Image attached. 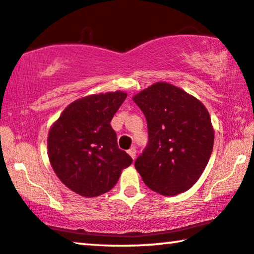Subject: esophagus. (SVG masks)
Listing matches in <instances>:
<instances>
[{
  "instance_id": "esophagus-1",
  "label": "esophagus",
  "mask_w": 254,
  "mask_h": 254,
  "mask_svg": "<svg viewBox=\"0 0 254 254\" xmlns=\"http://www.w3.org/2000/svg\"><path fill=\"white\" fill-rule=\"evenodd\" d=\"M127 153H128V155H130L131 158L134 160V159H135V153H137V149H135L134 147H131V148L127 151Z\"/></svg>"
}]
</instances>
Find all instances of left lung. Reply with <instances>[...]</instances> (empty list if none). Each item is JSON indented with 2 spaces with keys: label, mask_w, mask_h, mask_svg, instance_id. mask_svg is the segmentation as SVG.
Wrapping results in <instances>:
<instances>
[{
  "label": "left lung",
  "mask_w": 254,
  "mask_h": 254,
  "mask_svg": "<svg viewBox=\"0 0 254 254\" xmlns=\"http://www.w3.org/2000/svg\"><path fill=\"white\" fill-rule=\"evenodd\" d=\"M146 117L148 142L134 162L151 190L163 195L187 191L201 176L214 145L205 106L168 83H156L133 96Z\"/></svg>",
  "instance_id": "8db88e82"
}]
</instances>
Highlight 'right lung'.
Listing matches in <instances>:
<instances>
[{
  "instance_id": "obj_1",
  "label": "right lung",
  "mask_w": 254,
  "mask_h": 254,
  "mask_svg": "<svg viewBox=\"0 0 254 254\" xmlns=\"http://www.w3.org/2000/svg\"><path fill=\"white\" fill-rule=\"evenodd\" d=\"M127 93L90 95L66 107L48 134L49 161L70 190L96 197L115 187L131 156L119 148L110 122Z\"/></svg>"
}]
</instances>
